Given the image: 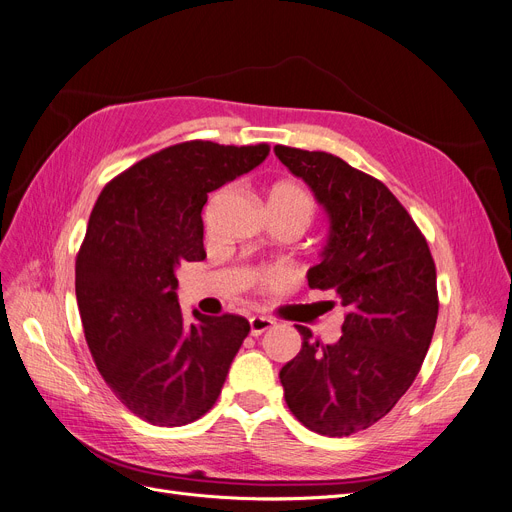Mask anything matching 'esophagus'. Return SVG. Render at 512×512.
Segmentation results:
<instances>
[{"mask_svg": "<svg viewBox=\"0 0 512 512\" xmlns=\"http://www.w3.org/2000/svg\"><path fill=\"white\" fill-rule=\"evenodd\" d=\"M273 325H275V321L269 319V316H252V319H250V331L256 337L262 335L264 331H269Z\"/></svg>", "mask_w": 512, "mask_h": 512, "instance_id": "34e87169", "label": "esophagus"}]
</instances>
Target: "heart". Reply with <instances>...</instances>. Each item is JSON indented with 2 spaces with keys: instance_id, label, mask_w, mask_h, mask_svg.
Listing matches in <instances>:
<instances>
[{
  "instance_id": "obj_1",
  "label": "heart",
  "mask_w": 512,
  "mask_h": 512,
  "mask_svg": "<svg viewBox=\"0 0 512 512\" xmlns=\"http://www.w3.org/2000/svg\"><path fill=\"white\" fill-rule=\"evenodd\" d=\"M269 204H281V206L296 208L298 212L304 214L306 221H310L312 212H314L312 196L308 193V189L304 185H300L298 181L275 183L269 193ZM258 283H260V287H275L281 283V275L279 273H264V275H260Z\"/></svg>"
}]
</instances>
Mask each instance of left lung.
Instances as JSON below:
<instances>
[{
    "label": "left lung",
    "instance_id": "obj_1",
    "mask_svg": "<svg viewBox=\"0 0 512 512\" xmlns=\"http://www.w3.org/2000/svg\"><path fill=\"white\" fill-rule=\"evenodd\" d=\"M329 214L312 289L346 308L333 346L296 325L302 350L279 373L285 402L314 433L344 437L383 419L421 371L437 321L435 262L412 216L379 179L327 152L275 145Z\"/></svg>",
    "mask_w": 512,
    "mask_h": 512
}]
</instances>
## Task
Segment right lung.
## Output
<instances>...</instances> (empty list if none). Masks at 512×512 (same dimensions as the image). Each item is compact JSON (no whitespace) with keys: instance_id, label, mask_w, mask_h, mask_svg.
I'll return each instance as SVG.
<instances>
[{"instance_id":"1","label":"right lung","mask_w":512,"mask_h":512,"mask_svg":"<svg viewBox=\"0 0 512 512\" xmlns=\"http://www.w3.org/2000/svg\"><path fill=\"white\" fill-rule=\"evenodd\" d=\"M269 152V143L170 145L114 177L91 210L75 264L83 331L97 371L143 421L181 427L204 417L250 333L239 314L196 310L187 323L177 271L206 258L208 193Z\"/></svg>"}]
</instances>
